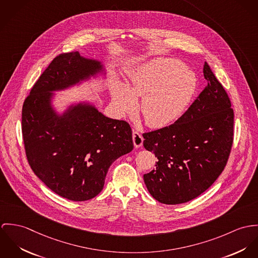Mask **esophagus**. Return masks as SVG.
I'll list each match as a JSON object with an SVG mask.
<instances>
[{
  "label": "esophagus",
  "mask_w": 258,
  "mask_h": 258,
  "mask_svg": "<svg viewBox=\"0 0 258 258\" xmlns=\"http://www.w3.org/2000/svg\"><path fill=\"white\" fill-rule=\"evenodd\" d=\"M133 141H134V144H135L136 147H141L143 143V138L142 134L139 133L138 131H134Z\"/></svg>",
  "instance_id": "1"
}]
</instances>
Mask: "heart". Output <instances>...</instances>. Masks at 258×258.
I'll use <instances>...</instances> for the list:
<instances>
[{
  "label": "heart",
  "instance_id": "obj_1",
  "mask_svg": "<svg viewBox=\"0 0 258 258\" xmlns=\"http://www.w3.org/2000/svg\"><path fill=\"white\" fill-rule=\"evenodd\" d=\"M179 60L156 58L128 74L122 85L115 82L112 97L119 112H132L137 99L143 97L140 111L145 122L154 127L168 125L179 118L189 105L196 89L195 74Z\"/></svg>",
  "mask_w": 258,
  "mask_h": 258
}]
</instances>
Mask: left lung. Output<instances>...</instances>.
I'll use <instances>...</instances> for the list:
<instances>
[{
  "mask_svg": "<svg viewBox=\"0 0 258 258\" xmlns=\"http://www.w3.org/2000/svg\"><path fill=\"white\" fill-rule=\"evenodd\" d=\"M208 84L174 123L143 134V146L158 161L143 179L155 200L177 205L197 198L224 171L233 142L229 96L207 62Z\"/></svg>",
  "mask_w": 258,
  "mask_h": 258,
  "instance_id": "left-lung-1",
  "label": "left lung"
}]
</instances>
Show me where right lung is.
<instances>
[{"label":"right lung","instance_id":"right-lung-1","mask_svg":"<svg viewBox=\"0 0 258 258\" xmlns=\"http://www.w3.org/2000/svg\"><path fill=\"white\" fill-rule=\"evenodd\" d=\"M103 71L100 61L78 51L54 58L31 88L22 112V133L29 164L54 193L71 201L96 197L112 163L134 148L125 120L113 119L79 103L57 115L53 91L64 90Z\"/></svg>","mask_w":258,"mask_h":258}]
</instances>
